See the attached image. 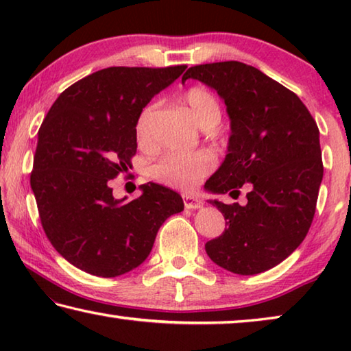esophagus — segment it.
Returning a JSON list of instances; mask_svg holds the SVG:
<instances>
[{
	"label": "esophagus",
	"mask_w": 351,
	"mask_h": 351,
	"mask_svg": "<svg viewBox=\"0 0 351 351\" xmlns=\"http://www.w3.org/2000/svg\"><path fill=\"white\" fill-rule=\"evenodd\" d=\"M182 199H184V206H186V209H199V207H203V201H201L197 195H182Z\"/></svg>",
	"instance_id": "1"
}]
</instances>
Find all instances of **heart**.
<instances>
[{"label": "heart", "instance_id": "b5f03b06", "mask_svg": "<svg viewBox=\"0 0 351 351\" xmlns=\"http://www.w3.org/2000/svg\"><path fill=\"white\" fill-rule=\"evenodd\" d=\"M182 102L201 128L213 127L221 114L217 97L204 88H190L184 93ZM153 117L154 105H147L136 119L134 134L141 147L152 145ZM212 167L213 156L207 152L169 153L152 165L150 176L154 181L167 184V186L190 189L203 180Z\"/></svg>", "mask_w": 351, "mask_h": 351}]
</instances>
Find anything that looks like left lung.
<instances>
[{
  "mask_svg": "<svg viewBox=\"0 0 351 351\" xmlns=\"http://www.w3.org/2000/svg\"><path fill=\"white\" fill-rule=\"evenodd\" d=\"M195 79L213 88L230 119L228 154L210 180L213 193L251 192L247 203L213 199L224 232L206 243L213 263L234 274L254 276L293 254L310 230L324 176L319 128L293 91L241 62L197 64Z\"/></svg>",
  "mask_w": 351,
  "mask_h": 351,
  "instance_id": "8db88e82",
  "label": "left lung"
}]
</instances>
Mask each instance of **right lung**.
I'll return each instance as SVG.
<instances>
[{
  "label": "right lung",
  "instance_id": "add662e5",
  "mask_svg": "<svg viewBox=\"0 0 351 351\" xmlns=\"http://www.w3.org/2000/svg\"><path fill=\"white\" fill-rule=\"evenodd\" d=\"M186 68L100 69L66 88L46 114L31 187L47 240L75 268L97 277L138 268L162 223L184 209L180 195L154 182L123 203L110 180L132 167L142 108Z\"/></svg>",
  "mask_w": 351,
  "mask_h": 351
}]
</instances>
